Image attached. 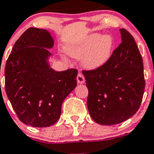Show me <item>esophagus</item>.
Wrapping results in <instances>:
<instances>
[{
  "instance_id": "esophagus-1",
  "label": "esophagus",
  "mask_w": 154,
  "mask_h": 154,
  "mask_svg": "<svg viewBox=\"0 0 154 154\" xmlns=\"http://www.w3.org/2000/svg\"><path fill=\"white\" fill-rule=\"evenodd\" d=\"M77 80L78 84H84L85 82V78L81 73H79L77 77Z\"/></svg>"
}]
</instances>
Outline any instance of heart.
Returning <instances> with one entry per match:
<instances>
[{
    "label": "heart",
    "instance_id": "heart-1",
    "mask_svg": "<svg viewBox=\"0 0 154 154\" xmlns=\"http://www.w3.org/2000/svg\"><path fill=\"white\" fill-rule=\"evenodd\" d=\"M113 47V41L110 36L100 37L99 34H92L85 41L71 46L67 52L74 57L84 55L83 64L88 69H97L104 64L110 57Z\"/></svg>",
    "mask_w": 154,
    "mask_h": 154
}]
</instances>
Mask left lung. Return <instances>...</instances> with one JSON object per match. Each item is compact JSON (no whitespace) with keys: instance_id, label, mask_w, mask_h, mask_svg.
Returning a JSON list of instances; mask_svg holds the SVG:
<instances>
[{"instance_id":"obj_1","label":"left lung","mask_w":154,"mask_h":154,"mask_svg":"<svg viewBox=\"0 0 154 154\" xmlns=\"http://www.w3.org/2000/svg\"><path fill=\"white\" fill-rule=\"evenodd\" d=\"M122 42L107 61L93 70H83L88 89L87 107L94 121L114 125L133 117L144 93L143 58L134 38L120 29Z\"/></svg>"}]
</instances>
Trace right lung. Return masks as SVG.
<instances>
[{"instance_id":"1","label":"right lung","mask_w":154,"mask_h":154,"mask_svg":"<svg viewBox=\"0 0 154 154\" xmlns=\"http://www.w3.org/2000/svg\"><path fill=\"white\" fill-rule=\"evenodd\" d=\"M53 46L48 30L30 27L15 42L5 65L7 96L19 120L34 127L54 124L63 100L77 86V69L50 68Z\"/></svg>"}]
</instances>
